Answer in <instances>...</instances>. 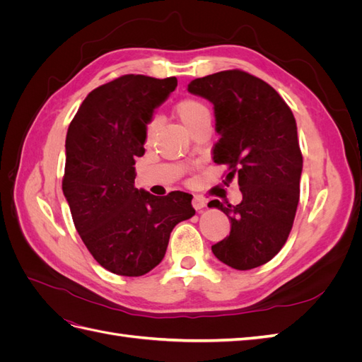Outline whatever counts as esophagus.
Listing matches in <instances>:
<instances>
[{"mask_svg": "<svg viewBox=\"0 0 362 362\" xmlns=\"http://www.w3.org/2000/svg\"><path fill=\"white\" fill-rule=\"evenodd\" d=\"M192 205H193L194 210H202V208L206 205V201H205L204 196L196 194L194 198H193V201H192Z\"/></svg>", "mask_w": 362, "mask_h": 362, "instance_id": "34e87169", "label": "esophagus"}]
</instances>
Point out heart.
Instances as JSON below:
<instances>
[{
	"instance_id": "1",
	"label": "heart",
	"mask_w": 362,
	"mask_h": 362,
	"mask_svg": "<svg viewBox=\"0 0 362 362\" xmlns=\"http://www.w3.org/2000/svg\"><path fill=\"white\" fill-rule=\"evenodd\" d=\"M175 113H177L182 125L189 131H192L196 125L201 124L202 120L210 119V110H208V107L198 100H193V98H185V100H181L177 105H175ZM156 127H157V120L156 119L149 120L146 125V140H149L152 134H154Z\"/></svg>"
}]
</instances>
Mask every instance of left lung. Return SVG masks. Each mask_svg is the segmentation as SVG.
Returning <instances> with one entry per match:
<instances>
[{"label":"left lung","instance_id":"left-lung-1","mask_svg":"<svg viewBox=\"0 0 362 362\" xmlns=\"http://www.w3.org/2000/svg\"><path fill=\"white\" fill-rule=\"evenodd\" d=\"M189 92L214 105L221 139L213 160L226 180L238 178V205L210 201L231 221L229 235L211 246L217 259L237 270L266 264L286 245L299 204L302 152L290 107L270 84L245 71L196 78Z\"/></svg>","mask_w":362,"mask_h":362}]
</instances>
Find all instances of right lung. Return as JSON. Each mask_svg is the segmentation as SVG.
<instances>
[{"mask_svg": "<svg viewBox=\"0 0 362 362\" xmlns=\"http://www.w3.org/2000/svg\"><path fill=\"white\" fill-rule=\"evenodd\" d=\"M177 84L175 76H119L86 96L68 128L62 189L74 225L92 257L120 276L158 266L175 225L194 216L189 193L134 187L146 125Z\"/></svg>", "mask_w": 362, "mask_h": 362, "instance_id": "obj_1", "label": "right lung"}]
</instances>
